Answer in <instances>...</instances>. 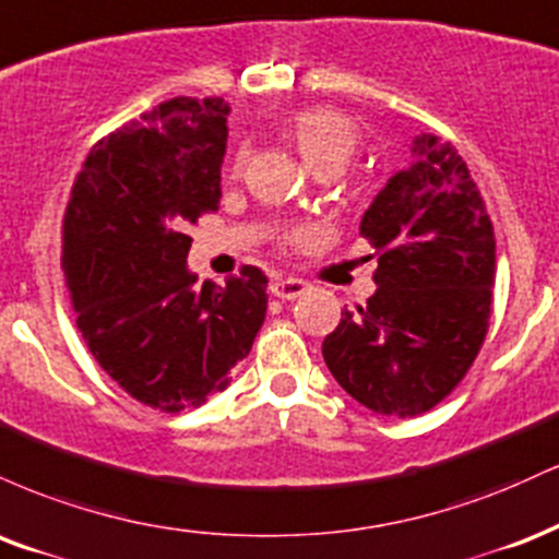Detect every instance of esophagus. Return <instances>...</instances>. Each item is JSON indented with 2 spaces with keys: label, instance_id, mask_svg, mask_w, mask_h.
Wrapping results in <instances>:
<instances>
[{
  "label": "esophagus",
  "instance_id": "34e87169",
  "mask_svg": "<svg viewBox=\"0 0 559 559\" xmlns=\"http://www.w3.org/2000/svg\"><path fill=\"white\" fill-rule=\"evenodd\" d=\"M269 290H272L274 298L295 300V298H300V295L308 290V285H306L304 280H298V277H285V280L272 282V287H269Z\"/></svg>",
  "mask_w": 559,
  "mask_h": 559
}]
</instances>
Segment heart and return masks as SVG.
<instances>
[{"instance_id":"heart-1","label":"heart","mask_w":559,"mask_h":559,"mask_svg":"<svg viewBox=\"0 0 559 559\" xmlns=\"http://www.w3.org/2000/svg\"><path fill=\"white\" fill-rule=\"evenodd\" d=\"M290 135L308 167L317 173L324 167L343 169L358 148V130L340 111L313 107L298 111L290 122ZM242 154L238 156V164Z\"/></svg>"}]
</instances>
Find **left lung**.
Segmentation results:
<instances>
[{
    "mask_svg": "<svg viewBox=\"0 0 559 559\" xmlns=\"http://www.w3.org/2000/svg\"><path fill=\"white\" fill-rule=\"evenodd\" d=\"M379 251L377 293L345 311L321 353L337 384L382 416L411 418L442 403L487 337L495 233L455 146L413 138L411 164L360 219Z\"/></svg>",
    "mask_w": 559,
    "mask_h": 559,
    "instance_id": "left-lung-1",
    "label": "left lung"
}]
</instances>
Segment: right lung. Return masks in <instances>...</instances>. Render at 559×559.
Here are the masks:
<instances>
[{
  "instance_id": "obj_1",
  "label": "right lung",
  "mask_w": 559,
  "mask_h": 559,
  "mask_svg": "<svg viewBox=\"0 0 559 559\" xmlns=\"http://www.w3.org/2000/svg\"><path fill=\"white\" fill-rule=\"evenodd\" d=\"M225 98L177 96L91 151L64 212L62 269L78 330L138 403L199 408L227 390L266 317V274L225 287L188 269L186 227L219 209Z\"/></svg>"
}]
</instances>
